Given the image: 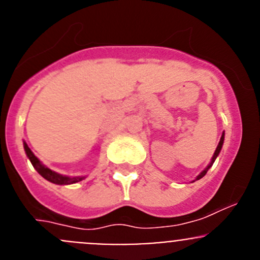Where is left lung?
<instances>
[{
  "label": "left lung",
  "instance_id": "left-lung-1",
  "mask_svg": "<svg viewBox=\"0 0 260 260\" xmlns=\"http://www.w3.org/2000/svg\"><path fill=\"white\" fill-rule=\"evenodd\" d=\"M222 143H224V133H222V136H221V138H220V142H219V145H217V147H216V149H215V153H214V156H212V158H211V162L210 164L208 165V167H206L205 170H204L203 172H201L200 175H199L198 177H196L195 179V181L196 180H200L201 177H204L206 175V172L209 171V169H210V167L212 166V164H214L215 162V159H216V157L219 156V153H220V151H221V147H222Z\"/></svg>",
  "mask_w": 260,
  "mask_h": 260
}]
</instances>
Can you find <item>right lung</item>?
<instances>
[{
    "label": "right lung",
    "mask_w": 260,
    "mask_h": 260,
    "mask_svg": "<svg viewBox=\"0 0 260 260\" xmlns=\"http://www.w3.org/2000/svg\"><path fill=\"white\" fill-rule=\"evenodd\" d=\"M23 148H25L26 154H27L28 159H30L31 164H32L34 169H35L36 171H38L39 174L44 177V179L50 181V182L56 183V185H72V183L79 182V181L84 179V177H81V176H75V177L64 176V175H60V174H57V172L51 171L49 167H46L45 165L41 164L40 159H39L38 157L32 153V151L28 148V146L26 145V142H23Z\"/></svg>",
    "instance_id": "add662e5"
}]
</instances>
